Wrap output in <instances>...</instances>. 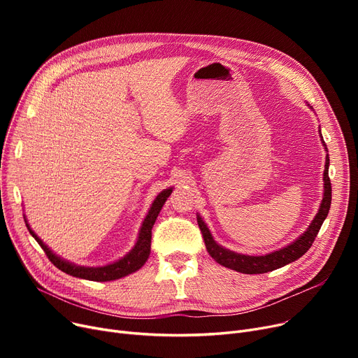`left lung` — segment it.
I'll use <instances>...</instances> for the list:
<instances>
[{"label": "left lung", "mask_w": 358, "mask_h": 358, "mask_svg": "<svg viewBox=\"0 0 358 358\" xmlns=\"http://www.w3.org/2000/svg\"><path fill=\"white\" fill-rule=\"evenodd\" d=\"M319 134H321V130H319ZM321 138H322V135H321ZM324 146L327 149L325 143H324ZM328 168H329V157L327 154L325 171H324V199L321 201V208H319L317 215L315 216V219L312 220V223L309 224V228L306 229V232L303 235H300L294 242L290 243V245L281 248L278 251H274V252H270L266 255L252 257V255H243V254H238V252L223 248L213 239V236L208 228V224H206L203 222V219L197 215L199 228H200L203 239H204L206 250H208L210 257L215 258L220 266L228 267L238 273L262 274V273H268V271L285 267V266L290 264V262L302 257L303 254H306L309 251V248L312 247V243H313L319 229H321L324 220L327 219L329 208H331L332 189H331V180L328 176Z\"/></svg>", "instance_id": "obj_1"}]
</instances>
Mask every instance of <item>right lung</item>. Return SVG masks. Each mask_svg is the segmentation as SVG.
I'll return each instance as SVG.
<instances>
[{
	"label": "right lung",
	"instance_id": "obj_1",
	"mask_svg": "<svg viewBox=\"0 0 358 358\" xmlns=\"http://www.w3.org/2000/svg\"><path fill=\"white\" fill-rule=\"evenodd\" d=\"M173 193V189H166L164 192H161L157 199L154 200L152 206H150V209L142 223L141 231H139V236L138 241L135 243V247L130 250L129 254H126L123 258H120L119 261L113 262V264H107L103 267H84V266H75L69 261H65L64 258L58 257L56 254L52 252L50 248H48L46 243H43V241L37 236L29 227L27 220L26 222V227L30 232V235L37 241V243L42 247V250L45 251V254L48 255V258L50 259L52 264L59 268L61 271L73 275V277H78V278H84V280H91V281H110V280H117L122 278L124 275H129L131 273L138 271L145 262L149 258L150 254V239H152V227L154 223L162 209L164 203L166 201V199L169 197V194Z\"/></svg>",
	"mask_w": 358,
	"mask_h": 358
}]
</instances>
